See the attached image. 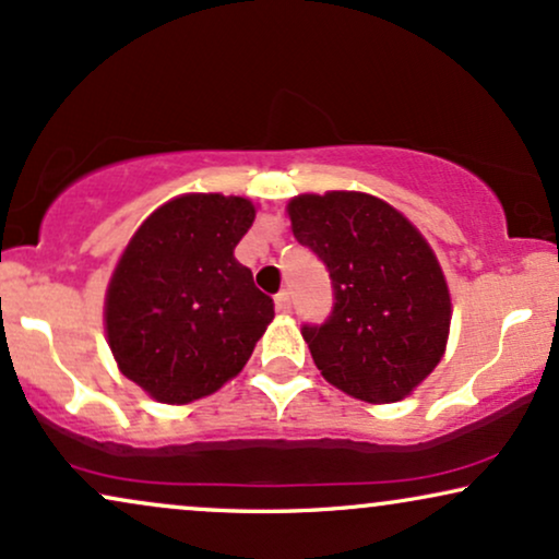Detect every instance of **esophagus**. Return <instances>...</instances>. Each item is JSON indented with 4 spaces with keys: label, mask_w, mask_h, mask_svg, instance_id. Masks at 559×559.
Instances as JSON below:
<instances>
[{
    "label": "esophagus",
    "mask_w": 559,
    "mask_h": 559,
    "mask_svg": "<svg viewBox=\"0 0 559 559\" xmlns=\"http://www.w3.org/2000/svg\"><path fill=\"white\" fill-rule=\"evenodd\" d=\"M274 308H277V313H290V293H285L282 290L277 298H274Z\"/></svg>",
    "instance_id": "34e87169"
}]
</instances>
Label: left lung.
<instances>
[{
	"label": "left lung",
	"instance_id": "obj_1",
	"mask_svg": "<svg viewBox=\"0 0 559 559\" xmlns=\"http://www.w3.org/2000/svg\"><path fill=\"white\" fill-rule=\"evenodd\" d=\"M287 215L334 285L329 321L302 329L316 368L360 402H402L436 370L451 332V290L432 246L365 191L298 194Z\"/></svg>",
	"mask_w": 559,
	"mask_h": 559
}]
</instances>
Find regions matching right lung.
Instances as JSON below:
<instances>
[{"label":"right lung","mask_w":559,"mask_h":559,"mask_svg":"<svg viewBox=\"0 0 559 559\" xmlns=\"http://www.w3.org/2000/svg\"><path fill=\"white\" fill-rule=\"evenodd\" d=\"M257 217L246 197L181 194L157 206L116 261L103 326L116 365L150 399L189 404L233 381L274 319L236 259Z\"/></svg>","instance_id":"right-lung-1"}]
</instances>
